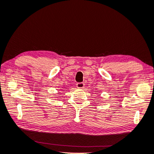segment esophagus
<instances>
[{"label":"esophagus","instance_id":"1","mask_svg":"<svg viewBox=\"0 0 154 154\" xmlns=\"http://www.w3.org/2000/svg\"><path fill=\"white\" fill-rule=\"evenodd\" d=\"M76 85H77V88L82 89L84 87H85V84H84V83H77Z\"/></svg>","mask_w":154,"mask_h":154}]
</instances>
